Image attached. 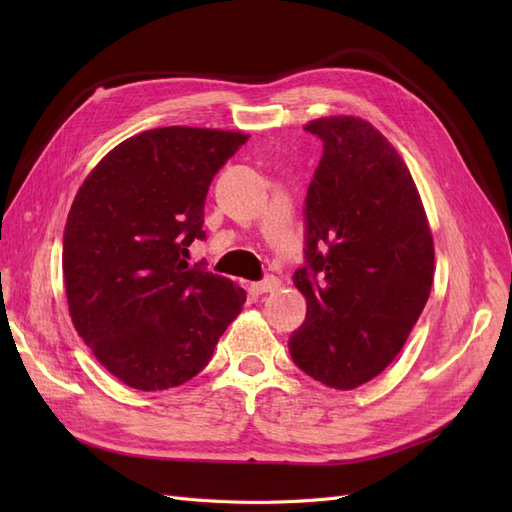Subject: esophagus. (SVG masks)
I'll return each mask as SVG.
<instances>
[{
    "label": "esophagus",
    "mask_w": 512,
    "mask_h": 512,
    "mask_svg": "<svg viewBox=\"0 0 512 512\" xmlns=\"http://www.w3.org/2000/svg\"><path fill=\"white\" fill-rule=\"evenodd\" d=\"M277 288H280V280H277V277H273V275L267 277V280L252 284V290L258 292V294H267V292H273V290H277Z\"/></svg>",
    "instance_id": "1"
}]
</instances>
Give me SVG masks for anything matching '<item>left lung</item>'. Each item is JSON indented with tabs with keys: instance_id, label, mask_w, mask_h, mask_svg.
Segmentation results:
<instances>
[{
	"instance_id": "left-lung-1",
	"label": "left lung",
	"mask_w": 512,
	"mask_h": 512,
	"mask_svg": "<svg viewBox=\"0 0 512 512\" xmlns=\"http://www.w3.org/2000/svg\"><path fill=\"white\" fill-rule=\"evenodd\" d=\"M305 130L324 153L305 198L307 267L292 275L307 301L288 339L292 361L350 391L393 363L433 282V237L397 149L369 121L320 117Z\"/></svg>"
}]
</instances>
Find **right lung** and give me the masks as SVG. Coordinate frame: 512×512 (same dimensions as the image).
Wrapping results in <instances>:
<instances>
[{
	"instance_id": "add662e5",
	"label": "right lung",
	"mask_w": 512,
	"mask_h": 512,
	"mask_svg": "<svg viewBox=\"0 0 512 512\" xmlns=\"http://www.w3.org/2000/svg\"><path fill=\"white\" fill-rule=\"evenodd\" d=\"M243 132L168 126L126 138L94 166L64 230V284L76 333L130 389L192 380L245 303L228 277L190 267L205 239L209 183Z\"/></svg>"
}]
</instances>
